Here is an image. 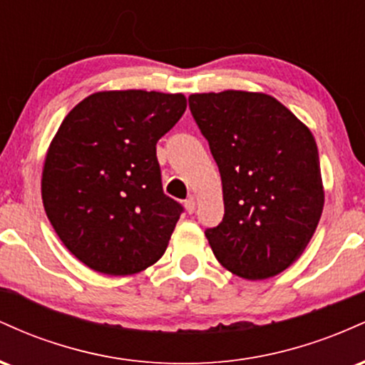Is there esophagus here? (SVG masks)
I'll list each match as a JSON object with an SVG mask.
<instances>
[{"label": "esophagus", "instance_id": "obj_1", "mask_svg": "<svg viewBox=\"0 0 365 365\" xmlns=\"http://www.w3.org/2000/svg\"><path fill=\"white\" fill-rule=\"evenodd\" d=\"M195 197H188V199L185 200V209L188 215H192V212L195 211Z\"/></svg>", "mask_w": 365, "mask_h": 365}]
</instances>
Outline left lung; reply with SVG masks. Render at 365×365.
Masks as SVG:
<instances>
[{"mask_svg":"<svg viewBox=\"0 0 365 365\" xmlns=\"http://www.w3.org/2000/svg\"><path fill=\"white\" fill-rule=\"evenodd\" d=\"M188 104L223 185V221L206 230L216 259L250 282L283 273L311 242L324 207L312 132L264 92H202Z\"/></svg>","mask_w":365,"mask_h":365,"instance_id":"8db88e82","label":"left lung"}]
</instances>
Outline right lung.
<instances>
[{"instance_id":"right-lung-1","label":"right lung","mask_w":365,"mask_h":365,"mask_svg":"<svg viewBox=\"0 0 365 365\" xmlns=\"http://www.w3.org/2000/svg\"><path fill=\"white\" fill-rule=\"evenodd\" d=\"M185 108L183 94L101 91L61 121L41 194L56 235L87 267L135 274L165 254L182 206L163 192L156 144Z\"/></svg>"}]
</instances>
